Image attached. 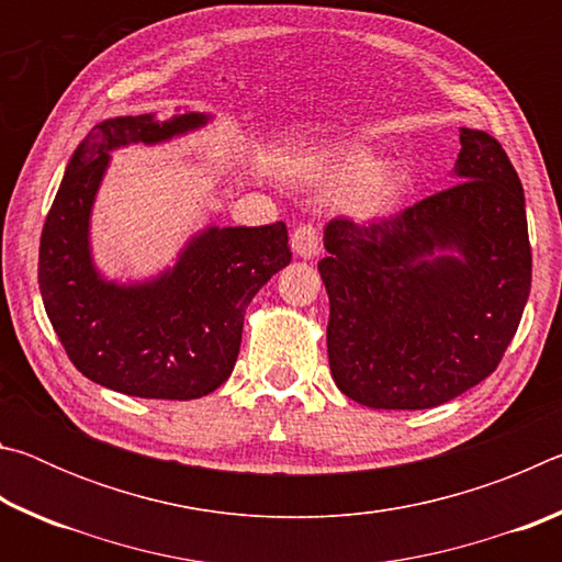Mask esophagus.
Wrapping results in <instances>:
<instances>
[{"label": "esophagus", "mask_w": 562, "mask_h": 562, "mask_svg": "<svg viewBox=\"0 0 562 562\" xmlns=\"http://www.w3.org/2000/svg\"><path fill=\"white\" fill-rule=\"evenodd\" d=\"M317 247H319V233L315 225H300L294 227L292 233V252L297 255L302 260H310L317 255Z\"/></svg>", "instance_id": "1"}]
</instances>
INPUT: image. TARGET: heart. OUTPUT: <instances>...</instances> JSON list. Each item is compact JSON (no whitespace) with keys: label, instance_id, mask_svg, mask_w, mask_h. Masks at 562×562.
<instances>
[{"label":"heart","instance_id":"1","mask_svg":"<svg viewBox=\"0 0 562 562\" xmlns=\"http://www.w3.org/2000/svg\"><path fill=\"white\" fill-rule=\"evenodd\" d=\"M327 178L335 186L358 183L349 193V207L359 217H376L392 211L404 190V173L398 166L379 164L367 146H349L329 160Z\"/></svg>","mask_w":562,"mask_h":562}]
</instances>
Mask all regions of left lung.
<instances>
[{"label": "left lung", "instance_id": "1", "mask_svg": "<svg viewBox=\"0 0 562 562\" xmlns=\"http://www.w3.org/2000/svg\"><path fill=\"white\" fill-rule=\"evenodd\" d=\"M459 183L372 223L335 217L319 274L341 394L431 408L496 372L530 294L526 198L496 138L461 128Z\"/></svg>", "mask_w": 562, "mask_h": 562}]
</instances>
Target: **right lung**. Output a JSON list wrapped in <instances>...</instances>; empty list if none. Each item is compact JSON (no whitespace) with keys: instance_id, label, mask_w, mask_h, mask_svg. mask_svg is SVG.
Wrapping results in <instances>:
<instances>
[{"instance_id":"1","label":"right lung","mask_w":562,"mask_h":562,"mask_svg":"<svg viewBox=\"0 0 562 562\" xmlns=\"http://www.w3.org/2000/svg\"><path fill=\"white\" fill-rule=\"evenodd\" d=\"M186 111L101 121L66 166L40 245V290L56 337L83 376L140 398H201L231 376L250 300L290 265L284 223L205 227L156 280L119 284L93 268L89 217L109 154L205 126Z\"/></svg>"}]
</instances>
